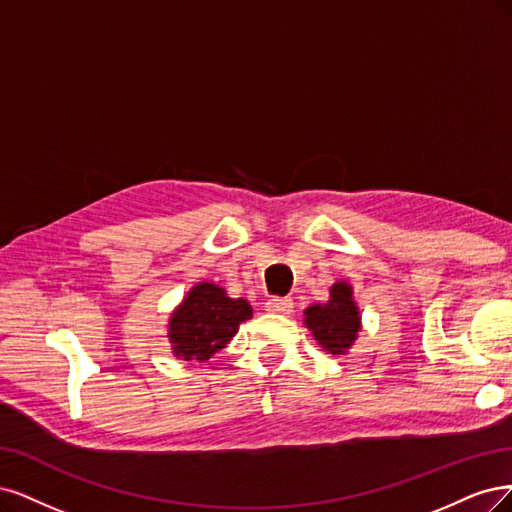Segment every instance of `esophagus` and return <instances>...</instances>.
Here are the masks:
<instances>
[{
    "mask_svg": "<svg viewBox=\"0 0 512 512\" xmlns=\"http://www.w3.org/2000/svg\"><path fill=\"white\" fill-rule=\"evenodd\" d=\"M266 310L274 312V315H289L293 310V302L289 298H270L266 302Z\"/></svg>",
    "mask_w": 512,
    "mask_h": 512,
    "instance_id": "1",
    "label": "esophagus"
}]
</instances>
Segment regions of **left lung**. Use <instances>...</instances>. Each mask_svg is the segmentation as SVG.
Masks as SVG:
<instances>
[{
	"label": "left lung",
	"instance_id": "1",
	"mask_svg": "<svg viewBox=\"0 0 512 512\" xmlns=\"http://www.w3.org/2000/svg\"><path fill=\"white\" fill-rule=\"evenodd\" d=\"M304 325L329 355H346L361 332V312L349 280L329 287V300L304 310Z\"/></svg>",
	"mask_w": 512,
	"mask_h": 512
}]
</instances>
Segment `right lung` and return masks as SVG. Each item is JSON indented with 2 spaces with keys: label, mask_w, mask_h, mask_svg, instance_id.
Returning <instances> with one entry per match:
<instances>
[{
  "label": "right lung",
  "mask_w": 512,
  "mask_h": 512,
  "mask_svg": "<svg viewBox=\"0 0 512 512\" xmlns=\"http://www.w3.org/2000/svg\"><path fill=\"white\" fill-rule=\"evenodd\" d=\"M253 319L251 304L242 298H229L219 285H193L170 315L168 340L172 355L185 361H208L214 353L225 349L240 323Z\"/></svg>",
  "instance_id": "1"
}]
</instances>
